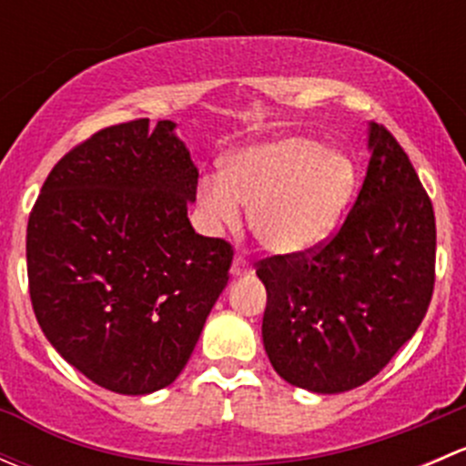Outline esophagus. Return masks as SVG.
I'll list each match as a JSON object with an SVG mask.
<instances>
[{
	"label": "esophagus",
	"instance_id": "esophagus-1",
	"mask_svg": "<svg viewBox=\"0 0 466 466\" xmlns=\"http://www.w3.org/2000/svg\"><path fill=\"white\" fill-rule=\"evenodd\" d=\"M229 272H232V277L234 279H237V277H248V275H252V266L250 263H248L246 259H243V257H234V261H232V268H229Z\"/></svg>",
	"mask_w": 466,
	"mask_h": 466
}]
</instances>
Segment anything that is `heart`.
Segmentation results:
<instances>
[{"label": "heart", "instance_id": "1", "mask_svg": "<svg viewBox=\"0 0 466 466\" xmlns=\"http://www.w3.org/2000/svg\"><path fill=\"white\" fill-rule=\"evenodd\" d=\"M359 171L350 155L318 139L279 135L237 150L223 177H205L198 203L214 232L234 228L241 205L270 252L304 255L322 246L354 200Z\"/></svg>", "mask_w": 466, "mask_h": 466}]
</instances>
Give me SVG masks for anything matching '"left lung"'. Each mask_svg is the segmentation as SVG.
Here are the masks:
<instances>
[{
  "instance_id": "8db88e82",
  "label": "left lung",
  "mask_w": 466,
  "mask_h": 466,
  "mask_svg": "<svg viewBox=\"0 0 466 466\" xmlns=\"http://www.w3.org/2000/svg\"><path fill=\"white\" fill-rule=\"evenodd\" d=\"M363 187L336 237L311 257H272L261 336L286 383L340 394L368 383L415 336L435 284V214L410 159L368 124Z\"/></svg>"
}]
</instances>
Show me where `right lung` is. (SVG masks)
Listing matches in <instances>:
<instances>
[{"instance_id": "right-lung-1", "label": "right lung", "mask_w": 466, "mask_h": 466, "mask_svg": "<svg viewBox=\"0 0 466 466\" xmlns=\"http://www.w3.org/2000/svg\"><path fill=\"white\" fill-rule=\"evenodd\" d=\"M177 124L112 126L69 150L26 228L31 302L46 340L116 394L180 377L228 286L232 248L191 228L198 168Z\"/></svg>"}]
</instances>
